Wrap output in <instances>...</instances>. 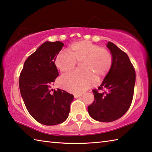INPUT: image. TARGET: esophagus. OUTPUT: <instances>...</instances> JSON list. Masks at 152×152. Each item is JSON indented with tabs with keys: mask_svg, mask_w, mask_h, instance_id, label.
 <instances>
[{
	"mask_svg": "<svg viewBox=\"0 0 152 152\" xmlns=\"http://www.w3.org/2000/svg\"><path fill=\"white\" fill-rule=\"evenodd\" d=\"M82 96V94H76L74 95V98H78L79 97H81Z\"/></svg>",
	"mask_w": 152,
	"mask_h": 152,
	"instance_id": "34e87169",
	"label": "esophagus"
}]
</instances>
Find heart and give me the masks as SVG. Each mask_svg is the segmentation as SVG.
<instances>
[{"mask_svg":"<svg viewBox=\"0 0 152 152\" xmlns=\"http://www.w3.org/2000/svg\"><path fill=\"white\" fill-rule=\"evenodd\" d=\"M80 62L82 70H74L61 77L60 84L68 92L82 93L96 83V76L102 78L112 68L113 56L106 48L88 41H78L66 52H61L55 59V64L62 73H66Z\"/></svg>","mask_w":152,"mask_h":152,"instance_id":"obj_1","label":"heart"}]
</instances>
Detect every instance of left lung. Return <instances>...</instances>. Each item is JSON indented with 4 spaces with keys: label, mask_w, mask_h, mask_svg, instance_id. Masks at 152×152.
Here are the masks:
<instances>
[{
    "label": "left lung",
    "mask_w": 152,
    "mask_h": 152,
    "mask_svg": "<svg viewBox=\"0 0 152 152\" xmlns=\"http://www.w3.org/2000/svg\"><path fill=\"white\" fill-rule=\"evenodd\" d=\"M113 56L112 68L98 90H93L94 100L88 107L95 120L110 122L119 119L130 107L133 99L136 72L126 53L112 42L106 45ZM98 90H104L99 93Z\"/></svg>",
    "instance_id": "left-lung-1"
}]
</instances>
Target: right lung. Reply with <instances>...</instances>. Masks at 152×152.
Returning a JSON list of instances; mask_svg holds the SVG:
<instances>
[{
    "label": "right lung",
    "instance_id": "right-lung-1",
    "mask_svg": "<svg viewBox=\"0 0 152 152\" xmlns=\"http://www.w3.org/2000/svg\"><path fill=\"white\" fill-rule=\"evenodd\" d=\"M64 45L59 41L43 43L26 60L20 74L19 87L26 109L44 125L64 122L74 99L72 94L64 90H50L59 75L55 59Z\"/></svg>",
    "mask_w": 152,
    "mask_h": 152
}]
</instances>
